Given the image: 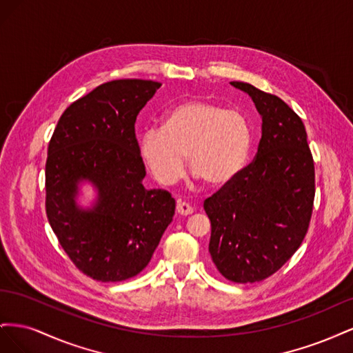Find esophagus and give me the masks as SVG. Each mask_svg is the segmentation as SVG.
Returning <instances> with one entry per match:
<instances>
[{"mask_svg":"<svg viewBox=\"0 0 353 353\" xmlns=\"http://www.w3.org/2000/svg\"><path fill=\"white\" fill-rule=\"evenodd\" d=\"M194 212V209L191 208L190 205H187V203L184 201H179L176 205V213L181 216H187V215H191V213Z\"/></svg>","mask_w":353,"mask_h":353,"instance_id":"obj_1","label":"esophagus"}]
</instances>
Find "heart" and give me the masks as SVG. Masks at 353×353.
<instances>
[{"mask_svg": "<svg viewBox=\"0 0 353 353\" xmlns=\"http://www.w3.org/2000/svg\"><path fill=\"white\" fill-rule=\"evenodd\" d=\"M252 147L253 130L243 113L215 101L190 100L166 113L163 128L143 132L140 154L159 184L178 183L188 156L197 179L223 188L240 176Z\"/></svg>", "mask_w": 353, "mask_h": 353, "instance_id": "1", "label": "heart"}]
</instances>
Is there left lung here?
<instances>
[{"label":"left lung","mask_w":353,"mask_h":353,"mask_svg":"<svg viewBox=\"0 0 353 353\" xmlns=\"http://www.w3.org/2000/svg\"><path fill=\"white\" fill-rule=\"evenodd\" d=\"M248 92L262 116V138L240 176L205 200L212 232L209 253L232 283L268 279L302 244L312 216L315 168L305 125L276 95L250 83Z\"/></svg>","instance_id":"obj_1"}]
</instances>
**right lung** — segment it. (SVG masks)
I'll list each match as a JSON object with an SVG mask.
<instances>
[{"mask_svg":"<svg viewBox=\"0 0 353 353\" xmlns=\"http://www.w3.org/2000/svg\"><path fill=\"white\" fill-rule=\"evenodd\" d=\"M160 82L101 83L63 112L48 144L46 210L59 243L92 280L132 279L150 262L172 222L175 200L143 185L145 166L135 121ZM81 180L98 190L91 210L76 205Z\"/></svg>","mask_w":353,"mask_h":353,"instance_id":"1","label":"right lung"}]
</instances>
